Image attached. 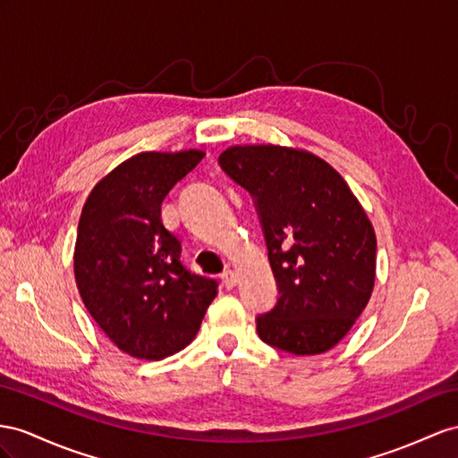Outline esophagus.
Masks as SVG:
<instances>
[{"label": "esophagus", "instance_id": "esophagus-1", "mask_svg": "<svg viewBox=\"0 0 458 458\" xmlns=\"http://www.w3.org/2000/svg\"><path fill=\"white\" fill-rule=\"evenodd\" d=\"M220 278H222V284H225L226 288H233L238 284V275H236V271H232V268H226V271L220 275Z\"/></svg>", "mask_w": 458, "mask_h": 458}]
</instances>
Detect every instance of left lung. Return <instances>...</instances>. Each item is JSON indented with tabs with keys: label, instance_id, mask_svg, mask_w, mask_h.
I'll list each match as a JSON object with an SVG mask.
<instances>
[{
	"label": "left lung",
	"instance_id": "left-lung-1",
	"mask_svg": "<svg viewBox=\"0 0 458 458\" xmlns=\"http://www.w3.org/2000/svg\"><path fill=\"white\" fill-rule=\"evenodd\" d=\"M220 166L259 208L275 310L257 318L261 341L296 356L336 346L375 286L377 238L344 178L313 152L283 145H232Z\"/></svg>",
	"mask_w": 458,
	"mask_h": 458
}]
</instances>
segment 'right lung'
<instances>
[{"mask_svg": "<svg viewBox=\"0 0 458 458\" xmlns=\"http://www.w3.org/2000/svg\"><path fill=\"white\" fill-rule=\"evenodd\" d=\"M205 150H147L92 187L73 251L77 290L90 318L125 354L164 360L191 344L218 294L216 280L187 271L162 201Z\"/></svg>", "mask_w": 458, "mask_h": 458, "instance_id": "add662e5", "label": "right lung"}]
</instances>
